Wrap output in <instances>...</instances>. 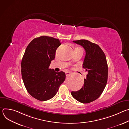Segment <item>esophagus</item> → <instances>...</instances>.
I'll return each mask as SVG.
<instances>
[{
    "instance_id": "esophagus-1",
    "label": "esophagus",
    "mask_w": 129,
    "mask_h": 129,
    "mask_svg": "<svg viewBox=\"0 0 129 129\" xmlns=\"http://www.w3.org/2000/svg\"><path fill=\"white\" fill-rule=\"evenodd\" d=\"M65 74H66V76H68L71 74V72L69 71H66V72H65Z\"/></svg>"
}]
</instances>
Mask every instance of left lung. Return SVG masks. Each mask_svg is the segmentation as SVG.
I'll use <instances>...</instances> for the list:
<instances>
[{
	"label": "left lung",
	"instance_id": "left-lung-1",
	"mask_svg": "<svg viewBox=\"0 0 129 129\" xmlns=\"http://www.w3.org/2000/svg\"><path fill=\"white\" fill-rule=\"evenodd\" d=\"M73 42L81 45L85 50L83 67L88 74L84 79V86L80 90L72 91L71 93L79 102L89 103L100 96L106 86L108 73L106 57L96 44L84 39Z\"/></svg>",
	"mask_w": 129,
	"mask_h": 129
}]
</instances>
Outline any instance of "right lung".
I'll list each match as a JSON object with an SVG mask.
<instances>
[{
	"instance_id": "right-lung-1",
	"label": "right lung",
	"mask_w": 129,
	"mask_h": 129,
	"mask_svg": "<svg viewBox=\"0 0 129 129\" xmlns=\"http://www.w3.org/2000/svg\"><path fill=\"white\" fill-rule=\"evenodd\" d=\"M61 44L58 39L43 36L34 39L25 49L21 65L22 80L29 94L39 101L54 97L65 80L64 72L49 68Z\"/></svg>"
}]
</instances>
